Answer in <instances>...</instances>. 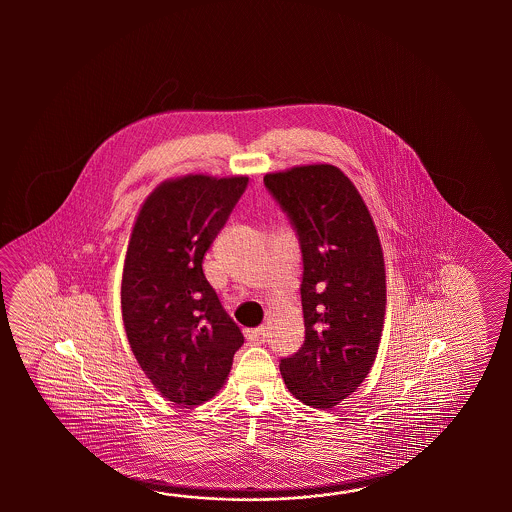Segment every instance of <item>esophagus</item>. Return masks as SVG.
<instances>
[{
  "instance_id": "esophagus-1",
  "label": "esophagus",
  "mask_w": 512,
  "mask_h": 512,
  "mask_svg": "<svg viewBox=\"0 0 512 512\" xmlns=\"http://www.w3.org/2000/svg\"><path fill=\"white\" fill-rule=\"evenodd\" d=\"M247 338L251 340L252 344H263V342H265V338H267L265 327H256V329L247 331Z\"/></svg>"
}]
</instances>
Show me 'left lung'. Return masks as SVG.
Returning a JSON list of instances; mask_svg holds the SVG:
<instances>
[{"mask_svg": "<svg viewBox=\"0 0 512 512\" xmlns=\"http://www.w3.org/2000/svg\"><path fill=\"white\" fill-rule=\"evenodd\" d=\"M263 183L302 249L304 346L282 359L287 390L333 408L370 373L386 311L381 240L359 190L333 164L294 166Z\"/></svg>", "mask_w": 512, "mask_h": 512, "instance_id": "obj_1", "label": "left lung"}]
</instances>
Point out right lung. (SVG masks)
Here are the masks:
<instances>
[{
  "mask_svg": "<svg viewBox=\"0 0 512 512\" xmlns=\"http://www.w3.org/2000/svg\"><path fill=\"white\" fill-rule=\"evenodd\" d=\"M249 177L185 175L153 190L135 219L120 305L131 351L168 401L194 406L221 390L243 344L207 282L203 258Z\"/></svg>",
  "mask_w": 512,
  "mask_h": 512,
  "instance_id": "1",
  "label": "right lung"
}]
</instances>
